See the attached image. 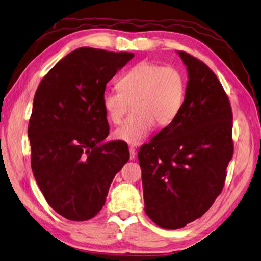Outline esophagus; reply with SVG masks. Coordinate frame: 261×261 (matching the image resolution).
Segmentation results:
<instances>
[{
	"mask_svg": "<svg viewBox=\"0 0 261 261\" xmlns=\"http://www.w3.org/2000/svg\"><path fill=\"white\" fill-rule=\"evenodd\" d=\"M129 151H130V159L134 160L136 158V148L134 146H130Z\"/></svg>",
	"mask_w": 261,
	"mask_h": 261,
	"instance_id": "esophagus-1",
	"label": "esophagus"
}]
</instances>
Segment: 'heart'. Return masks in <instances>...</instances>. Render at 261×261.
<instances>
[{"mask_svg": "<svg viewBox=\"0 0 261 261\" xmlns=\"http://www.w3.org/2000/svg\"><path fill=\"white\" fill-rule=\"evenodd\" d=\"M118 88L103 94V109L110 122L120 124L132 103L135 112L113 132L115 139L132 145L145 139L156 123L170 124L184 102L185 82L180 71L148 60L120 77Z\"/></svg>", "mask_w": 261, "mask_h": 261, "instance_id": "obj_1", "label": "heart"}]
</instances>
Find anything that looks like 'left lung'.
I'll return each mask as SVG.
<instances>
[{"mask_svg":"<svg viewBox=\"0 0 261 261\" xmlns=\"http://www.w3.org/2000/svg\"><path fill=\"white\" fill-rule=\"evenodd\" d=\"M188 82L178 115L138 152L145 211L163 229L184 228L206 212L223 190L233 156L232 109L208 66L178 51Z\"/></svg>","mask_w":261,"mask_h":261,"instance_id":"obj_1","label":"left lung"}]
</instances>
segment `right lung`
<instances>
[{
    "label": "right lung",
    "mask_w": 261,
    "mask_h": 261,
    "mask_svg": "<svg viewBox=\"0 0 261 261\" xmlns=\"http://www.w3.org/2000/svg\"><path fill=\"white\" fill-rule=\"evenodd\" d=\"M134 56L75 49L36 91L28 126L32 173L48 204L70 221L90 220L102 210L130 158L126 142L101 143L110 132L102 99L108 82Z\"/></svg>",
    "instance_id": "obj_1"
}]
</instances>
